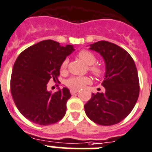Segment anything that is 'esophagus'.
I'll return each instance as SVG.
<instances>
[{"label": "esophagus", "instance_id": "34e87169", "mask_svg": "<svg viewBox=\"0 0 152 152\" xmlns=\"http://www.w3.org/2000/svg\"><path fill=\"white\" fill-rule=\"evenodd\" d=\"M78 92V90L76 89H70V93L71 95H75V94H76V93Z\"/></svg>", "mask_w": 152, "mask_h": 152}]
</instances>
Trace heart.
<instances>
[{
    "label": "heart",
    "mask_w": 152,
    "mask_h": 152,
    "mask_svg": "<svg viewBox=\"0 0 152 152\" xmlns=\"http://www.w3.org/2000/svg\"><path fill=\"white\" fill-rule=\"evenodd\" d=\"M78 57L82 61L85 63L86 65H88L89 66V70L94 75L97 76H100L103 73V69L101 66H97V65H93L96 61V57H95V54L91 53V51L87 50H80L78 54ZM68 64V60L65 59L63 61L62 64H61V71H64L66 69V66ZM89 82V79L86 76H83V77H72L69 79H68L66 81V84L68 87L72 88H75V89H79V88H83L85 84L88 83Z\"/></svg>",
    "instance_id": "b5f03b06"
}]
</instances>
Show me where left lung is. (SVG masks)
Returning <instances> with one entry per match:
<instances>
[{"label":"left lung","instance_id":"obj_1","mask_svg":"<svg viewBox=\"0 0 152 152\" xmlns=\"http://www.w3.org/2000/svg\"><path fill=\"white\" fill-rule=\"evenodd\" d=\"M89 49L103 57L105 73L102 85L104 92L91 94L85 104L86 115L99 125L111 126L129 115L139 94L137 69L129 54L106 41L89 45Z\"/></svg>","mask_w":152,"mask_h":152}]
</instances>
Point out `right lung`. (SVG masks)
Here are the masks:
<instances>
[{
  "mask_svg": "<svg viewBox=\"0 0 152 152\" xmlns=\"http://www.w3.org/2000/svg\"><path fill=\"white\" fill-rule=\"evenodd\" d=\"M74 47H65L52 40H45L24 50L18 56L10 79V90L16 107L28 120L47 126L64 117L69 90L64 87L52 94L48 91L50 79L57 76L63 61L74 51Z\"/></svg>",
  "mask_w": 152,
  "mask_h": 152,
  "instance_id": "add662e5",
  "label": "right lung"
}]
</instances>
